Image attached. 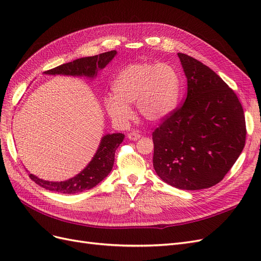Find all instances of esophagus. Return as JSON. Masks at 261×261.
<instances>
[{"label":"esophagus","mask_w":261,"mask_h":261,"mask_svg":"<svg viewBox=\"0 0 261 261\" xmlns=\"http://www.w3.org/2000/svg\"><path fill=\"white\" fill-rule=\"evenodd\" d=\"M127 137H128L129 140H138L140 138V134L135 133V132H132V133H128Z\"/></svg>","instance_id":"esophagus-1"}]
</instances>
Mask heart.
Listing matches in <instances>:
<instances>
[{
  "label": "heart",
  "instance_id": "b5f03b06",
  "mask_svg": "<svg viewBox=\"0 0 261 261\" xmlns=\"http://www.w3.org/2000/svg\"><path fill=\"white\" fill-rule=\"evenodd\" d=\"M112 89L114 96L105 98V108L114 121L126 124L136 103L138 114L149 122H159L176 108L179 77L169 64L135 63L117 75Z\"/></svg>",
  "mask_w": 261,
  "mask_h": 261
}]
</instances>
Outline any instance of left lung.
I'll return each instance as SVG.
<instances>
[{"label":"left lung","instance_id":"1","mask_svg":"<svg viewBox=\"0 0 261 261\" xmlns=\"http://www.w3.org/2000/svg\"><path fill=\"white\" fill-rule=\"evenodd\" d=\"M177 55L187 94L152 133L153 168L171 186L198 191L231 170L245 146L246 123L238 96L222 78L198 60Z\"/></svg>","mask_w":261,"mask_h":261}]
</instances>
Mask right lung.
Wrapping results in <instances>:
<instances>
[{
	"instance_id": "right-lung-1",
	"label": "right lung",
	"mask_w": 261,
	"mask_h": 261,
	"mask_svg": "<svg viewBox=\"0 0 261 261\" xmlns=\"http://www.w3.org/2000/svg\"><path fill=\"white\" fill-rule=\"evenodd\" d=\"M116 51H109L94 57L77 59L73 62L65 63L58 67L45 70L48 75H70V76H87L93 78L97 76L99 69L105 68L109 62L115 57ZM124 139V134H108L101 139L97 153L93 155L92 160L87 167L76 176L64 181H49L39 178L33 174L29 177L36 184L61 194H76L99 184L100 181L109 175L114 164L115 150Z\"/></svg>"
}]
</instances>
